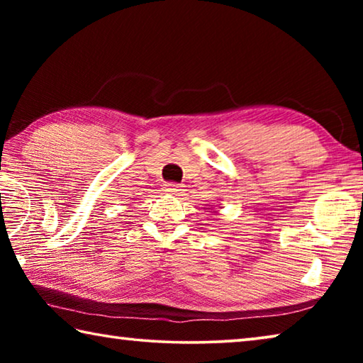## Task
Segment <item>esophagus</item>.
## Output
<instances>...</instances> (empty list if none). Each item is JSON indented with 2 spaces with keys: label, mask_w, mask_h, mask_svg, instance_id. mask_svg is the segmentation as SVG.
I'll return each mask as SVG.
<instances>
[{
  "label": "esophagus",
  "mask_w": 363,
  "mask_h": 363,
  "mask_svg": "<svg viewBox=\"0 0 363 363\" xmlns=\"http://www.w3.org/2000/svg\"><path fill=\"white\" fill-rule=\"evenodd\" d=\"M181 186L179 184H174V182H167L164 184V192H168V194H174V195H177V194H181Z\"/></svg>",
  "instance_id": "obj_1"
}]
</instances>
